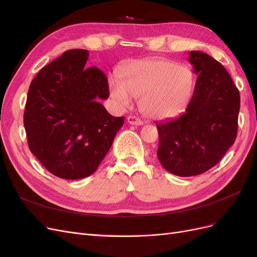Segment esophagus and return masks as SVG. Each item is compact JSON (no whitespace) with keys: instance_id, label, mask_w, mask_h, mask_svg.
<instances>
[{"instance_id":"1","label":"esophagus","mask_w":257,"mask_h":257,"mask_svg":"<svg viewBox=\"0 0 257 257\" xmlns=\"http://www.w3.org/2000/svg\"><path fill=\"white\" fill-rule=\"evenodd\" d=\"M127 122L130 124H132V125H143V124H144V122L141 119H138L137 116H135V115H128L127 116Z\"/></svg>"}]
</instances>
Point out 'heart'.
I'll return each instance as SVG.
<instances>
[{
	"label": "heart",
	"instance_id": "heart-1",
	"mask_svg": "<svg viewBox=\"0 0 257 257\" xmlns=\"http://www.w3.org/2000/svg\"><path fill=\"white\" fill-rule=\"evenodd\" d=\"M194 78L191 69L167 60H146L130 64L121 80L110 79V96L119 108H126L132 96L139 98L141 111L153 120L173 118L188 104Z\"/></svg>",
	"mask_w": 257,
	"mask_h": 257
}]
</instances>
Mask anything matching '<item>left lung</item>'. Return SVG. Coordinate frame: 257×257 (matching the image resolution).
<instances>
[{
	"label": "left lung",
	"instance_id": "1",
	"mask_svg": "<svg viewBox=\"0 0 257 257\" xmlns=\"http://www.w3.org/2000/svg\"><path fill=\"white\" fill-rule=\"evenodd\" d=\"M197 74L193 96L176 119L157 123L158 158L167 172L180 177L204 174L234 145L240 94L224 66L209 54L191 51Z\"/></svg>",
	"mask_w": 257,
	"mask_h": 257
}]
</instances>
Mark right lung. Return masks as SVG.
Masks as SVG:
<instances>
[{
	"instance_id": "add662e5",
	"label": "right lung",
	"mask_w": 257,
	"mask_h": 257,
	"mask_svg": "<svg viewBox=\"0 0 257 257\" xmlns=\"http://www.w3.org/2000/svg\"><path fill=\"white\" fill-rule=\"evenodd\" d=\"M89 51L71 49L43 67L31 82L23 123L30 151L52 175L68 180L97 169L124 116L98 99L109 96L99 68L87 67Z\"/></svg>"
}]
</instances>
